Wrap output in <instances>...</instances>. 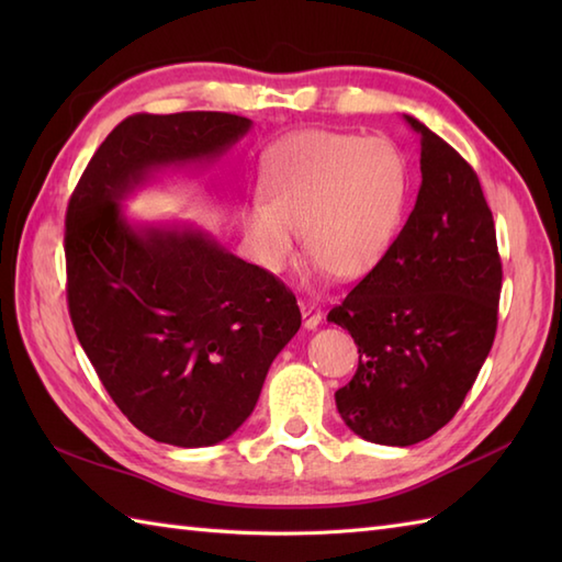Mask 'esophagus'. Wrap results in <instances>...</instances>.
<instances>
[{
    "mask_svg": "<svg viewBox=\"0 0 562 562\" xmlns=\"http://www.w3.org/2000/svg\"><path fill=\"white\" fill-rule=\"evenodd\" d=\"M300 308H302L304 328H306V330H314V328L321 324V318H324V314H321V308H318L316 304H312V302H302Z\"/></svg>",
    "mask_w": 562,
    "mask_h": 562,
    "instance_id": "34e87169",
    "label": "esophagus"
}]
</instances>
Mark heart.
I'll return each instance as SVG.
<instances>
[{"instance_id":"heart-1","label":"heart","mask_w":562,"mask_h":562,"mask_svg":"<svg viewBox=\"0 0 562 562\" xmlns=\"http://www.w3.org/2000/svg\"><path fill=\"white\" fill-rule=\"evenodd\" d=\"M268 202L250 210L258 258L272 272L296 254L304 229L308 256L340 280L374 270L398 234L408 171L401 151L381 137L312 130L274 149Z\"/></svg>"}]
</instances>
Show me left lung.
Wrapping results in <instances>:
<instances>
[{
    "label": "left lung",
    "mask_w": 562,
    "mask_h": 562,
    "mask_svg": "<svg viewBox=\"0 0 562 562\" xmlns=\"http://www.w3.org/2000/svg\"><path fill=\"white\" fill-rule=\"evenodd\" d=\"M420 137L415 207L384 260L330 308L360 364L336 391L355 435L411 447L445 427L493 348L503 262L493 212L461 154L403 115Z\"/></svg>",
    "instance_id": "1"
}]
</instances>
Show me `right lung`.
Wrapping results in <instances>:
<instances>
[{"label": "right lung", "mask_w": 562, "mask_h": 562, "mask_svg": "<svg viewBox=\"0 0 562 562\" xmlns=\"http://www.w3.org/2000/svg\"><path fill=\"white\" fill-rule=\"evenodd\" d=\"M248 117L130 115L69 200L67 302L105 391L139 432L198 449L254 413L274 357L302 326L294 294L190 222H133L123 202L159 173L220 161Z\"/></svg>", "instance_id": "1"}]
</instances>
